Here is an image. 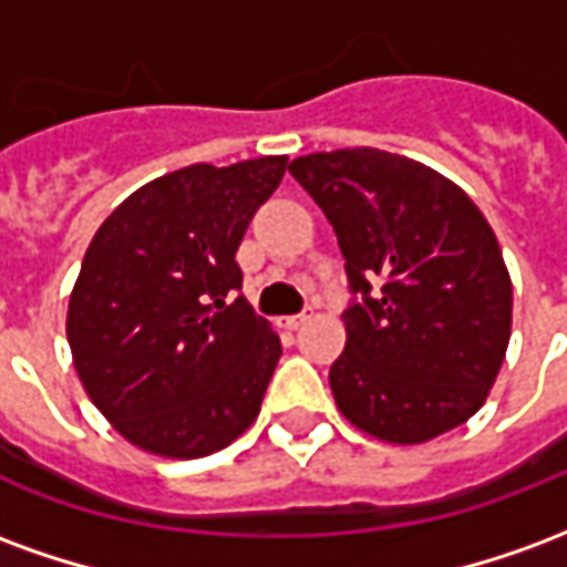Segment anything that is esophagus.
Returning a JSON list of instances; mask_svg holds the SVG:
<instances>
[{
    "label": "esophagus",
    "mask_w": 567,
    "mask_h": 567,
    "mask_svg": "<svg viewBox=\"0 0 567 567\" xmlns=\"http://www.w3.org/2000/svg\"><path fill=\"white\" fill-rule=\"evenodd\" d=\"M307 321H309L307 312H297V316H285L282 324H285V328H288V331H297V328H303Z\"/></svg>",
    "instance_id": "obj_1"
}]
</instances>
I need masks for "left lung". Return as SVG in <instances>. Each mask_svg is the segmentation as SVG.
Segmentation results:
<instances>
[{"mask_svg":"<svg viewBox=\"0 0 567 567\" xmlns=\"http://www.w3.org/2000/svg\"><path fill=\"white\" fill-rule=\"evenodd\" d=\"M288 173L333 224L361 295L328 373L340 413L398 446L464 425L511 343V272L486 215L446 175L392 151H316Z\"/></svg>","mask_w":567,"mask_h":567,"instance_id":"1","label":"left lung"}]
</instances>
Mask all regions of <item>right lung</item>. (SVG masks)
Instances as JSON below:
<instances>
[{"mask_svg":"<svg viewBox=\"0 0 567 567\" xmlns=\"http://www.w3.org/2000/svg\"><path fill=\"white\" fill-rule=\"evenodd\" d=\"M285 154L194 163L133 190L93 234L69 295L72 364L136 450L203 458L258 419L282 343L251 312L236 248Z\"/></svg>","mask_w":567,"mask_h":567,"instance_id":"obj_1","label":"right lung"}]
</instances>
